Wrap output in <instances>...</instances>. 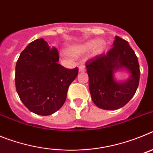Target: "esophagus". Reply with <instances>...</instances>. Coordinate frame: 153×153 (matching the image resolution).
Masks as SVG:
<instances>
[{
    "label": "esophagus",
    "instance_id": "34e87169",
    "mask_svg": "<svg viewBox=\"0 0 153 153\" xmlns=\"http://www.w3.org/2000/svg\"><path fill=\"white\" fill-rule=\"evenodd\" d=\"M85 70H86V67H85L84 66H83V65H81V66H79V73L84 72Z\"/></svg>",
    "mask_w": 153,
    "mask_h": 153
}]
</instances>
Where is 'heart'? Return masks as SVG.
<instances>
[{"label":"heart","instance_id":"1","mask_svg":"<svg viewBox=\"0 0 153 153\" xmlns=\"http://www.w3.org/2000/svg\"><path fill=\"white\" fill-rule=\"evenodd\" d=\"M106 48V41L102 39L98 40H92L87 41L83 45L79 46L76 49L73 50L74 51H79V52H87L92 50V52L94 55H99L102 53Z\"/></svg>","mask_w":153,"mask_h":153}]
</instances>
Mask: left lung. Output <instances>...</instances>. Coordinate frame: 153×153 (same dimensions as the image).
Masks as SVG:
<instances>
[{
  "instance_id": "8db88e82",
  "label": "left lung",
  "mask_w": 153,
  "mask_h": 153,
  "mask_svg": "<svg viewBox=\"0 0 153 153\" xmlns=\"http://www.w3.org/2000/svg\"><path fill=\"white\" fill-rule=\"evenodd\" d=\"M113 47L107 53L86 63L92 100L97 107L106 110L125 106L134 96L140 76L137 56L129 43L116 36ZM120 70L127 71L129 77L117 81L114 74Z\"/></svg>"
}]
</instances>
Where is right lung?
I'll return each instance as SVG.
<instances>
[{
  "mask_svg": "<svg viewBox=\"0 0 153 153\" xmlns=\"http://www.w3.org/2000/svg\"><path fill=\"white\" fill-rule=\"evenodd\" d=\"M58 61L57 50L50 47L43 38L30 43L19 56L15 68L16 90L32 113L49 116L64 103L78 68H65Z\"/></svg>",
  "mask_w": 153,
  "mask_h": 153,
  "instance_id": "obj_1",
  "label": "right lung"
}]
</instances>
